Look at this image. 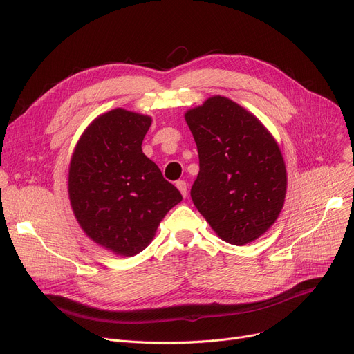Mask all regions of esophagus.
<instances>
[{"mask_svg":"<svg viewBox=\"0 0 354 354\" xmlns=\"http://www.w3.org/2000/svg\"><path fill=\"white\" fill-rule=\"evenodd\" d=\"M176 188L179 189V192L182 194L183 198H187V195H188V183L187 182H185V180H178L176 182Z\"/></svg>","mask_w":354,"mask_h":354,"instance_id":"esophagus-1","label":"esophagus"}]
</instances>
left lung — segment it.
I'll list each match as a JSON object with an SVG mask.
<instances>
[{
	"mask_svg": "<svg viewBox=\"0 0 354 354\" xmlns=\"http://www.w3.org/2000/svg\"><path fill=\"white\" fill-rule=\"evenodd\" d=\"M185 120L199 155L194 205L227 243H252L284 205L287 172L280 147L254 115L222 96L188 110Z\"/></svg>",
	"mask_w": 354,
	"mask_h": 354,
	"instance_id": "1",
	"label": "left lung"
}]
</instances>
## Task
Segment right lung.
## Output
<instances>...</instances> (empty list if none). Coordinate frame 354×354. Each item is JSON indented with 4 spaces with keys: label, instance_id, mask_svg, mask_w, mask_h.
<instances>
[{
    "label": "right lung",
    "instance_id": "add662e5",
    "mask_svg": "<svg viewBox=\"0 0 354 354\" xmlns=\"http://www.w3.org/2000/svg\"><path fill=\"white\" fill-rule=\"evenodd\" d=\"M152 119L115 109L93 120L74 149L68 196L80 227L118 255L143 251L163 216L182 201L142 142Z\"/></svg>",
    "mask_w": 354,
    "mask_h": 354
}]
</instances>
